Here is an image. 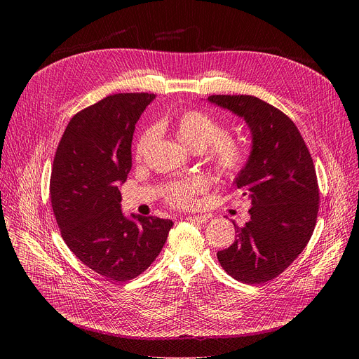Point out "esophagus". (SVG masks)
Wrapping results in <instances>:
<instances>
[{
  "mask_svg": "<svg viewBox=\"0 0 359 359\" xmlns=\"http://www.w3.org/2000/svg\"><path fill=\"white\" fill-rule=\"evenodd\" d=\"M186 219H189L191 222H196V224H203L210 219L208 215H189Z\"/></svg>",
  "mask_w": 359,
  "mask_h": 359,
  "instance_id": "34e87169",
  "label": "esophagus"
}]
</instances>
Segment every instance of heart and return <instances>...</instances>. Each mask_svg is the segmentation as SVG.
<instances>
[{
  "label": "heart",
  "instance_id": "obj_1",
  "mask_svg": "<svg viewBox=\"0 0 359 359\" xmlns=\"http://www.w3.org/2000/svg\"><path fill=\"white\" fill-rule=\"evenodd\" d=\"M160 128H170L175 135L192 149H202L211 143V158L215 167L227 177L238 176L248 164V151L238 141L229 137V130L215 116L199 109H186L172 116H165ZM156 132L148 128L135 142V156L141 158L154 140ZM206 189L202 176H191L164 186V199L177 208L191 205L196 195Z\"/></svg>",
  "mask_w": 359,
  "mask_h": 359
}]
</instances>
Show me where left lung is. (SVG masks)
Returning a JSON list of instances; mask_svg holds the SVG:
<instances>
[{
  "instance_id": "obj_1",
  "label": "left lung",
  "mask_w": 359,
  "mask_h": 359,
  "mask_svg": "<svg viewBox=\"0 0 359 359\" xmlns=\"http://www.w3.org/2000/svg\"><path fill=\"white\" fill-rule=\"evenodd\" d=\"M248 122L253 147L236 186L252 201L250 221L234 229L237 240L217 253L234 279L259 285L284 272L307 246L318 212V184L313 158L295 123L275 106L255 96L212 94L208 97Z\"/></svg>"
}]
</instances>
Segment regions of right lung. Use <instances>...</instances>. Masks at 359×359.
Instances as JSON below:
<instances>
[{
	"label": "right lung",
	"instance_id": "add662e5",
	"mask_svg": "<svg viewBox=\"0 0 359 359\" xmlns=\"http://www.w3.org/2000/svg\"><path fill=\"white\" fill-rule=\"evenodd\" d=\"M156 96L111 94L71 118L50 175L52 210L69 250L113 282L141 275L160 255L173 221L123 217L118 184L132 167L130 142Z\"/></svg>",
	"mask_w": 359,
	"mask_h": 359
}]
</instances>
